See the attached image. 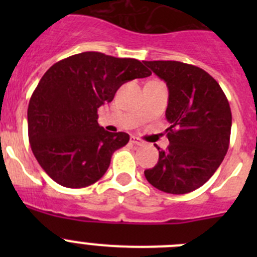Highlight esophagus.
Returning a JSON list of instances; mask_svg holds the SVG:
<instances>
[{"instance_id":"obj_1","label":"esophagus","mask_w":257,"mask_h":257,"mask_svg":"<svg viewBox=\"0 0 257 257\" xmlns=\"http://www.w3.org/2000/svg\"><path fill=\"white\" fill-rule=\"evenodd\" d=\"M131 143L135 145H144V142L139 138H136V136H131Z\"/></svg>"}]
</instances>
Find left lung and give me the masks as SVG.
<instances>
[{
    "instance_id": "left-lung-1",
    "label": "left lung",
    "mask_w": 257,
    "mask_h": 257,
    "mask_svg": "<svg viewBox=\"0 0 257 257\" xmlns=\"http://www.w3.org/2000/svg\"><path fill=\"white\" fill-rule=\"evenodd\" d=\"M144 64L169 87L166 118L171 123L166 128L169 147L160 151L153 169L145 170V178L162 192H193L215 174L228 152L229 101L216 79L196 65L174 60Z\"/></svg>"
}]
</instances>
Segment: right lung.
I'll list each match as a JSON object with an SVG mask.
<instances>
[{
	"mask_svg": "<svg viewBox=\"0 0 257 257\" xmlns=\"http://www.w3.org/2000/svg\"><path fill=\"white\" fill-rule=\"evenodd\" d=\"M151 74L136 59L96 51L76 54L47 69L29 100L28 138L52 180L85 188L105 174L112 154L130 136L99 126L97 108L110 103L124 82Z\"/></svg>",
	"mask_w": 257,
	"mask_h": 257,
	"instance_id": "obj_1",
	"label": "right lung"
}]
</instances>
